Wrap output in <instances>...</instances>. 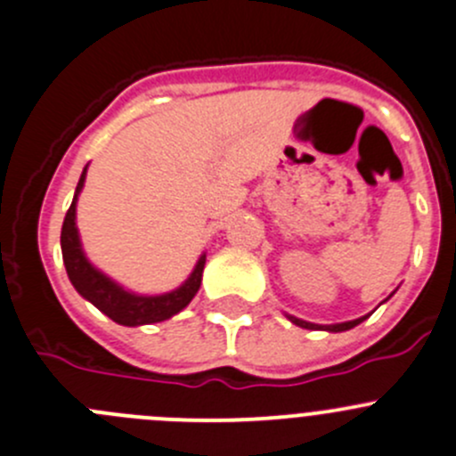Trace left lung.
<instances>
[{"label": "left lung", "instance_id": "left-lung-1", "mask_svg": "<svg viewBox=\"0 0 456 456\" xmlns=\"http://www.w3.org/2000/svg\"><path fill=\"white\" fill-rule=\"evenodd\" d=\"M367 315H362V318L358 320H351V322H340V324H327V327H322V324H314V322H305V320L300 318H293V315H289V320L293 324H297V327L302 329H324V331H346V329H354L355 324H361L362 320H365Z\"/></svg>", "mask_w": 456, "mask_h": 456}]
</instances>
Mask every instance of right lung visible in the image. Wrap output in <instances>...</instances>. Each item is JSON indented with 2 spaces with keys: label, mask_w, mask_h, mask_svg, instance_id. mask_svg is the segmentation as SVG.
<instances>
[{
  "label": "right lung",
  "mask_w": 456,
  "mask_h": 456,
  "mask_svg": "<svg viewBox=\"0 0 456 456\" xmlns=\"http://www.w3.org/2000/svg\"><path fill=\"white\" fill-rule=\"evenodd\" d=\"M86 167L82 170L80 181H77L76 194H73V203L67 210L62 224V235H60V244H62V259L67 266V275L76 290L85 300H89L95 309H101L107 318L114 322L125 324V327H138V324H151V322H163V320L172 318L179 314L181 309L190 305L194 296H197L199 286H201L203 266H206V255H201L194 266L192 275L185 280L183 286H179L172 293L166 296H134L127 290L120 289L116 281L110 277L102 275L101 271H95L89 262H86L85 253H82L80 237H77L76 228V201L80 194L82 185H85Z\"/></svg>",
  "instance_id": "obj_1"
}]
</instances>
